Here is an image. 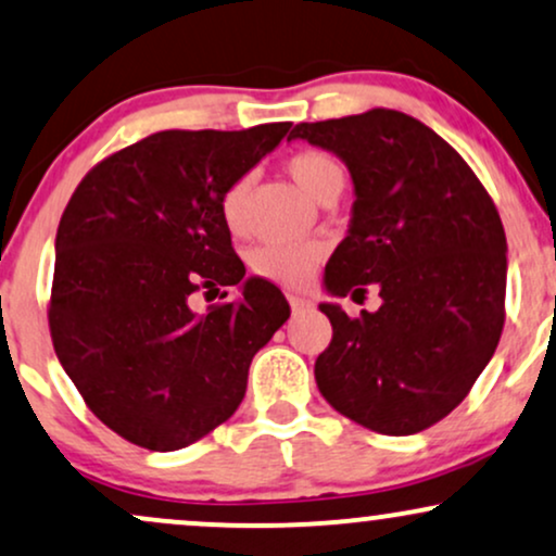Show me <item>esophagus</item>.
I'll use <instances>...</instances> for the list:
<instances>
[{
	"instance_id": "1",
	"label": "esophagus",
	"mask_w": 556,
	"mask_h": 556,
	"mask_svg": "<svg viewBox=\"0 0 556 556\" xmlns=\"http://www.w3.org/2000/svg\"><path fill=\"white\" fill-rule=\"evenodd\" d=\"M287 300H290L292 313H305V311H311V307H313L311 300H305V298H300V295H290Z\"/></svg>"
}]
</instances>
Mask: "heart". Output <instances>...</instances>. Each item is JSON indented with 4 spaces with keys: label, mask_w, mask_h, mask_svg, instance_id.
Instances as JSON below:
<instances>
[{
    "label": "heart",
    "mask_w": 556,
    "mask_h": 556,
    "mask_svg": "<svg viewBox=\"0 0 556 556\" xmlns=\"http://www.w3.org/2000/svg\"><path fill=\"white\" fill-rule=\"evenodd\" d=\"M287 173L313 202L331 204L346 184V170L337 157L324 150L295 152L285 163ZM249 193L251 176H240L219 197V217L232 236L249 230ZM324 258V245L318 240L303 243H266L251 253V269L256 277L285 287H300L313 277Z\"/></svg>",
    "instance_id": "1"
}]
</instances>
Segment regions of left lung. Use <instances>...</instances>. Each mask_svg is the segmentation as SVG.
<instances>
[{"instance_id":"1","label":"left lung","mask_w":556,"mask_h":556,"mask_svg":"<svg viewBox=\"0 0 556 556\" xmlns=\"http://www.w3.org/2000/svg\"><path fill=\"white\" fill-rule=\"evenodd\" d=\"M290 137L337 152L354 180V214L326 266L331 344L316 359L324 399L380 434L438 425L469 396L505 326L507 240L497 206L464 157L399 111L298 124Z\"/></svg>"}]
</instances>
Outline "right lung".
Instances as JSON below:
<instances>
[{"mask_svg":"<svg viewBox=\"0 0 556 556\" xmlns=\"http://www.w3.org/2000/svg\"><path fill=\"white\" fill-rule=\"evenodd\" d=\"M290 126L155 131L100 160L66 204L53 352L87 409L134 445L178 451L230 419L253 354L290 318L282 292L256 277L243 298L191 307L197 292L243 279L219 197Z\"/></svg>","mask_w":556,"mask_h":556,"instance_id":"right-lung-1","label":"right lung"}]
</instances>
